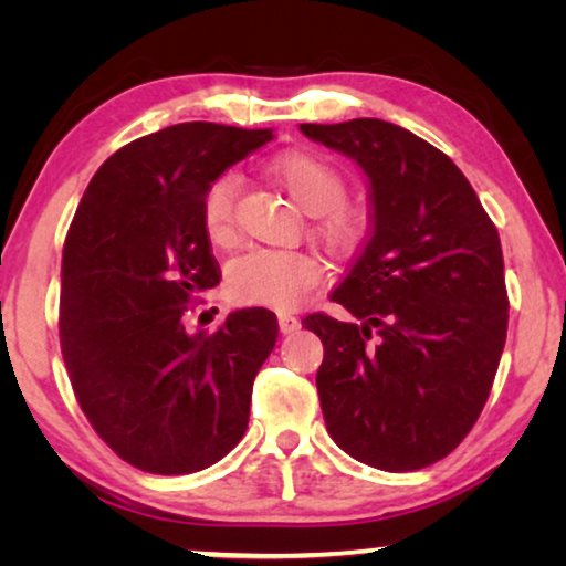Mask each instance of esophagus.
Instances as JSON below:
<instances>
[{
	"mask_svg": "<svg viewBox=\"0 0 566 566\" xmlns=\"http://www.w3.org/2000/svg\"><path fill=\"white\" fill-rule=\"evenodd\" d=\"M277 327H281L283 335H293V332L301 327V322H298V316H293V314H277Z\"/></svg>",
	"mask_w": 566,
	"mask_h": 566,
	"instance_id": "34e87169",
	"label": "esophagus"
}]
</instances>
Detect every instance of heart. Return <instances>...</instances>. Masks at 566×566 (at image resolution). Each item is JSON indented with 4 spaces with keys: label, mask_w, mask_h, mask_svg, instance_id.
<instances>
[{
    "label": "heart",
    "mask_w": 566,
    "mask_h": 566,
    "mask_svg": "<svg viewBox=\"0 0 566 566\" xmlns=\"http://www.w3.org/2000/svg\"><path fill=\"white\" fill-rule=\"evenodd\" d=\"M270 180L289 192L301 211L314 219V231L329 250H350L363 234L360 208L347 203L345 177L329 159L314 151H285L268 167ZM239 175L227 172L208 185L200 200V219L216 247H234L239 239ZM322 262L306 252L252 250L227 270L231 298L277 312L298 306L322 283Z\"/></svg>",
    "instance_id": "b5f03b06"
}]
</instances>
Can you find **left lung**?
<instances>
[{
	"instance_id": "obj_1",
	"label": "left lung",
	"mask_w": 566,
	"mask_h": 566,
	"mask_svg": "<svg viewBox=\"0 0 566 566\" xmlns=\"http://www.w3.org/2000/svg\"><path fill=\"white\" fill-rule=\"evenodd\" d=\"M301 130L370 182V237L316 312L322 415L347 455L384 471L446 459L482 415L507 335L500 234L443 151L378 118Z\"/></svg>"
}]
</instances>
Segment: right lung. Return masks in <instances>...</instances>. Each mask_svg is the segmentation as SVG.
Listing matches in <instances>:
<instances>
[{
	"instance_id": "right-lung-1",
	"label": "right lung",
	"mask_w": 566,
	"mask_h": 566,
	"mask_svg": "<svg viewBox=\"0 0 566 566\" xmlns=\"http://www.w3.org/2000/svg\"><path fill=\"white\" fill-rule=\"evenodd\" d=\"M270 138L206 120L136 138L103 161L69 227L59 312L69 381L97 436L149 474L208 469L250 422L275 314L239 308L208 332L188 327V304L221 277L203 192Z\"/></svg>"
}]
</instances>
